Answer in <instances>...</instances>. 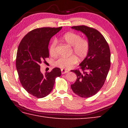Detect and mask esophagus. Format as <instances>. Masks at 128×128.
<instances>
[{"label": "esophagus", "instance_id": "esophagus-1", "mask_svg": "<svg viewBox=\"0 0 128 128\" xmlns=\"http://www.w3.org/2000/svg\"><path fill=\"white\" fill-rule=\"evenodd\" d=\"M61 72H62V74H66V73H67V72H69L68 70H66V69H61Z\"/></svg>", "mask_w": 128, "mask_h": 128}]
</instances>
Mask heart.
I'll use <instances>...</instances> for the list:
<instances>
[{
    "mask_svg": "<svg viewBox=\"0 0 128 128\" xmlns=\"http://www.w3.org/2000/svg\"><path fill=\"white\" fill-rule=\"evenodd\" d=\"M62 39L67 44L72 46V51L80 59L85 58L90 50V43L88 40L81 38L80 34L74 32H67L62 36ZM57 42L54 39L52 41L49 50L51 56L56 54V47ZM78 62L77 57L72 55L69 57H61L54 62V66L61 69H69Z\"/></svg>",
    "mask_w": 128,
    "mask_h": 128,
    "instance_id": "b5f03b06",
    "label": "heart"
}]
</instances>
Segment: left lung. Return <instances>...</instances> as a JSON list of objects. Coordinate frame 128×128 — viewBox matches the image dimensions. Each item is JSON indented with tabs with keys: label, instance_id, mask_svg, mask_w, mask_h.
Masks as SVG:
<instances>
[{
	"label": "left lung",
	"instance_id": "left-lung-1",
	"mask_svg": "<svg viewBox=\"0 0 128 128\" xmlns=\"http://www.w3.org/2000/svg\"><path fill=\"white\" fill-rule=\"evenodd\" d=\"M71 28L83 33L90 43L88 55L79 64L82 72L72 70L77 79L71 85L75 94L88 98L96 94L105 82L110 66V47L104 37L97 30L84 25Z\"/></svg>",
	"mask_w": 128,
	"mask_h": 128
}]
</instances>
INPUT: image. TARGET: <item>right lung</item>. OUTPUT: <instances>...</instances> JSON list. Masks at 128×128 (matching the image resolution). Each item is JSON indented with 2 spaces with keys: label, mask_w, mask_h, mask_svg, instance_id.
<instances>
[{
  "label": "right lung",
  "mask_w": 128,
  "mask_h": 128,
  "mask_svg": "<svg viewBox=\"0 0 128 128\" xmlns=\"http://www.w3.org/2000/svg\"><path fill=\"white\" fill-rule=\"evenodd\" d=\"M62 28L33 30L25 35L18 48L16 67L20 82L28 93L38 98L50 93L56 78L61 75L59 68L42 74L40 64L49 57L48 44L50 38Z\"/></svg>",
  "instance_id": "right-lung-1"
}]
</instances>
